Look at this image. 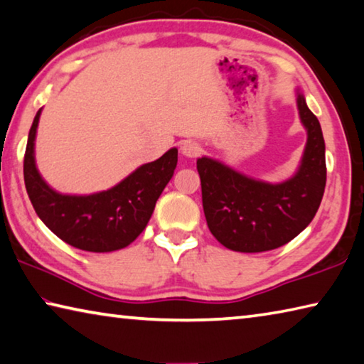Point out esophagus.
Here are the masks:
<instances>
[{
  "mask_svg": "<svg viewBox=\"0 0 364 364\" xmlns=\"http://www.w3.org/2000/svg\"><path fill=\"white\" fill-rule=\"evenodd\" d=\"M200 146L194 143V141H184V143L181 144V154L184 157L188 159H194L200 154Z\"/></svg>",
  "mask_w": 364,
  "mask_h": 364,
  "instance_id": "1",
  "label": "esophagus"
}]
</instances>
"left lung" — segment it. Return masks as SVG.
Instances as JSON below:
<instances>
[{
  "label": "left lung",
  "instance_id": "obj_1",
  "mask_svg": "<svg viewBox=\"0 0 364 364\" xmlns=\"http://www.w3.org/2000/svg\"><path fill=\"white\" fill-rule=\"evenodd\" d=\"M295 101L306 144L287 180L263 181L218 159H197L208 230L226 249L245 254L278 249L304 231L318 212L326 186L324 138L300 88H295Z\"/></svg>",
  "mask_w": 364,
  "mask_h": 364
}]
</instances>
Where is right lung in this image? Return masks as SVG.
<instances>
[{
  "instance_id": "1",
  "label": "right lung",
  "mask_w": 364,
  "mask_h": 364,
  "mask_svg": "<svg viewBox=\"0 0 364 364\" xmlns=\"http://www.w3.org/2000/svg\"><path fill=\"white\" fill-rule=\"evenodd\" d=\"M40 109L28 133L23 180L36 215L59 239L86 252L120 250L136 239L151 220L156 202L173 176L178 149L143 164L120 183L91 194H64L49 186L35 160Z\"/></svg>"
}]
</instances>
